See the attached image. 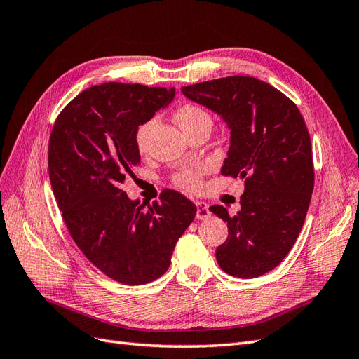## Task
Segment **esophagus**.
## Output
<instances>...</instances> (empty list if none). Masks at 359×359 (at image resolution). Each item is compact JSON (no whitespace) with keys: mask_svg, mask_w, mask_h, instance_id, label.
Segmentation results:
<instances>
[{"mask_svg":"<svg viewBox=\"0 0 359 359\" xmlns=\"http://www.w3.org/2000/svg\"><path fill=\"white\" fill-rule=\"evenodd\" d=\"M196 206H198L196 219H198V220H206V219H208V217L211 215L208 205H206L205 202H196Z\"/></svg>","mask_w":359,"mask_h":359,"instance_id":"obj_1","label":"esophagus"}]
</instances>
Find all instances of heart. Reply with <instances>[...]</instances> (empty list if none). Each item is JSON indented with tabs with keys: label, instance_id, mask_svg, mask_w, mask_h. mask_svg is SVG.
Masks as SVG:
<instances>
[{
	"label": "heart",
	"instance_id": "1",
	"mask_svg": "<svg viewBox=\"0 0 359 359\" xmlns=\"http://www.w3.org/2000/svg\"><path fill=\"white\" fill-rule=\"evenodd\" d=\"M175 121L181 127V130L186 135H190L194 130L201 127L212 124L211 116L205 109H202L198 104L186 103L181 104L175 111ZM156 126V118H148L144 123H140L135 132V144L136 148L144 153L148 148L151 133ZM173 182L186 191H196L201 186V170L199 169H184L173 175Z\"/></svg>",
	"mask_w": 359,
	"mask_h": 359
}]
</instances>
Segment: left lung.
Here are the masks:
<instances>
[{"label":"left lung","mask_w":359,"mask_h":359,"mask_svg":"<svg viewBox=\"0 0 359 359\" xmlns=\"http://www.w3.org/2000/svg\"><path fill=\"white\" fill-rule=\"evenodd\" d=\"M181 91L231 128L222 173L244 180L235 215L222 205L210 206L229 231L217 247V262L233 277L264 276L290 252L309 211L314 170L307 126L289 97L252 76H227Z\"/></svg>","instance_id":"left-lung-1"}]
</instances>
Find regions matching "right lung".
I'll use <instances>...</instances> for the list:
<instances>
[{
    "label": "right lung",
    "instance_id": "obj_1",
    "mask_svg": "<svg viewBox=\"0 0 359 359\" xmlns=\"http://www.w3.org/2000/svg\"><path fill=\"white\" fill-rule=\"evenodd\" d=\"M173 95V88L140 83L94 85L64 107L49 137V180L64 223L86 259L123 285L165 274L198 211L175 190L147 208L121 190L140 165L137 126Z\"/></svg>",
    "mask_w": 359,
    "mask_h": 359
}]
</instances>
